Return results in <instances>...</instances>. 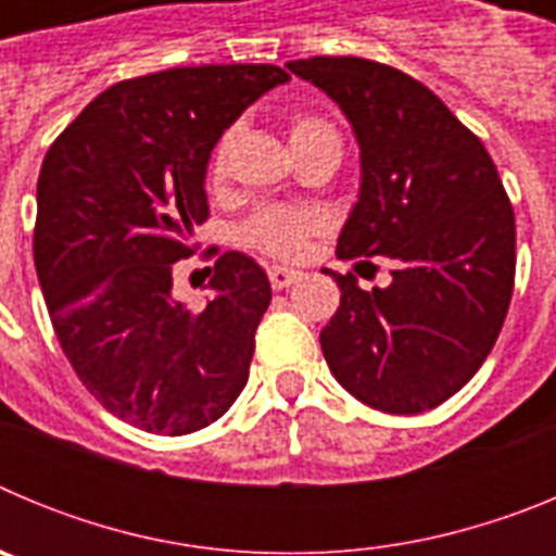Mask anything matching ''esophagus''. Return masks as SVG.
Here are the masks:
<instances>
[{
    "mask_svg": "<svg viewBox=\"0 0 556 556\" xmlns=\"http://www.w3.org/2000/svg\"><path fill=\"white\" fill-rule=\"evenodd\" d=\"M267 275H269V283H273V289H287V287H292L298 278H301V273H298V269L281 267V264H273V267L267 269Z\"/></svg>",
    "mask_w": 556,
    "mask_h": 556,
    "instance_id": "1",
    "label": "esophagus"
}]
</instances>
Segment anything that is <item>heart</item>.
<instances>
[{
  "label": "heart",
  "instance_id": "1",
  "mask_svg": "<svg viewBox=\"0 0 556 556\" xmlns=\"http://www.w3.org/2000/svg\"><path fill=\"white\" fill-rule=\"evenodd\" d=\"M317 132H333L317 116L301 113L294 116L292 127H289V141L306 139V136H317ZM230 144H233V132H225L223 139L214 147L211 155L208 178L223 180L225 169H228ZM326 230V217L314 208H262L255 211L253 217L242 225V242L250 244L253 250L275 255V258H301L308 250L312 239Z\"/></svg>",
  "mask_w": 556,
  "mask_h": 556
}]
</instances>
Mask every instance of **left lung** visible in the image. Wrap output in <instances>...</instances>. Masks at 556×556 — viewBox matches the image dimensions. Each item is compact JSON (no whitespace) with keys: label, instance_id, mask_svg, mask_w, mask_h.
Listing matches in <instances>:
<instances>
[{"label":"left lung","instance_id":"8db88e82","mask_svg":"<svg viewBox=\"0 0 556 556\" xmlns=\"http://www.w3.org/2000/svg\"><path fill=\"white\" fill-rule=\"evenodd\" d=\"M351 122L362 184L339 258L387 255L392 281H337L320 331L333 378L362 404L417 415L468 384L493 351L515 283V214L484 144L415 77L365 58L289 61Z\"/></svg>","mask_w":556,"mask_h":556}]
</instances>
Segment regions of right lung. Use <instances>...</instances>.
<instances>
[{
  "instance_id": "add662e5",
  "label": "right lung",
  "mask_w": 556,
  "mask_h": 556,
  "mask_svg": "<svg viewBox=\"0 0 556 556\" xmlns=\"http://www.w3.org/2000/svg\"><path fill=\"white\" fill-rule=\"evenodd\" d=\"M289 75L269 63L166 68L88 102L38 175L33 255L58 342L86 390L150 434L219 420L248 384L273 289L223 253L211 301L172 294V264L208 217L205 172L223 132Z\"/></svg>"
}]
</instances>
